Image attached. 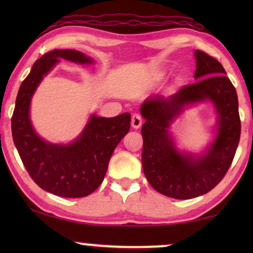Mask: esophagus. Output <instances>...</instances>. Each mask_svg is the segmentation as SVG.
Masks as SVG:
<instances>
[{
    "mask_svg": "<svg viewBox=\"0 0 253 253\" xmlns=\"http://www.w3.org/2000/svg\"><path fill=\"white\" fill-rule=\"evenodd\" d=\"M141 124H143V120H141L140 115H138V114L132 115V119H131V126H132L133 129H139Z\"/></svg>",
    "mask_w": 253,
    "mask_h": 253,
    "instance_id": "34e87169",
    "label": "esophagus"
}]
</instances>
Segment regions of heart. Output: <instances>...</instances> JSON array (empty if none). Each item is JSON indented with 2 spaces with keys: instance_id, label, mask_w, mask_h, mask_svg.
I'll return each mask as SVG.
<instances>
[{
  "instance_id": "obj_1",
  "label": "heart",
  "mask_w": 253,
  "mask_h": 253,
  "mask_svg": "<svg viewBox=\"0 0 253 253\" xmlns=\"http://www.w3.org/2000/svg\"><path fill=\"white\" fill-rule=\"evenodd\" d=\"M166 76H167V72L162 71V72H159V74L157 75V78L159 79V81H161V79H165ZM181 84H182V78L181 77L176 78L174 82V87H177V86H179Z\"/></svg>"
}]
</instances>
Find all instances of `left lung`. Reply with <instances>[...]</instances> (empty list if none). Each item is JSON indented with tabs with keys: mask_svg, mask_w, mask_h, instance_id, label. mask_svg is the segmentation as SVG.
I'll return each instance as SVG.
<instances>
[{
	"mask_svg": "<svg viewBox=\"0 0 253 253\" xmlns=\"http://www.w3.org/2000/svg\"><path fill=\"white\" fill-rule=\"evenodd\" d=\"M195 79L170 96L152 95L140 107L143 170L154 190L170 198L191 199L219 184L229 169L241 136L237 93L222 64L196 50ZM211 102L217 113L213 140L200 154L181 151L170 132L171 124L189 106Z\"/></svg>",
	"mask_w": 253,
	"mask_h": 253,
	"instance_id": "8db88e82",
	"label": "left lung"
}]
</instances>
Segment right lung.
I'll use <instances>...</instances> for the list:
<instances>
[{
    "label": "right lung",
    "mask_w": 253,
    "mask_h": 253,
    "mask_svg": "<svg viewBox=\"0 0 253 253\" xmlns=\"http://www.w3.org/2000/svg\"><path fill=\"white\" fill-rule=\"evenodd\" d=\"M60 60L93 63L92 57L75 49H54L37 60L17 94L12 138L26 170L41 189L65 198H81L102 183L114 150L129 132L131 115L124 113L107 119L92 114L69 144H53L40 137L31 122V101L43 77Z\"/></svg>",
    "instance_id": "right-lung-1"
}]
</instances>
